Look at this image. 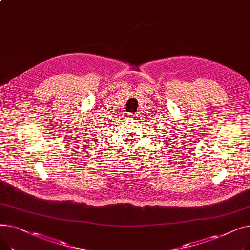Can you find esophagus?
I'll list each match as a JSON object with an SVG mask.
<instances>
[{
	"instance_id": "34e87169",
	"label": "esophagus",
	"mask_w": 250,
	"mask_h": 250,
	"mask_svg": "<svg viewBox=\"0 0 250 250\" xmlns=\"http://www.w3.org/2000/svg\"><path fill=\"white\" fill-rule=\"evenodd\" d=\"M127 116H129V118H133V120H137L138 115L136 113H128Z\"/></svg>"
}]
</instances>
